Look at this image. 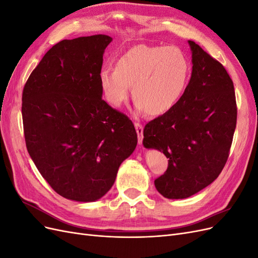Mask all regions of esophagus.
<instances>
[{
    "instance_id": "obj_1",
    "label": "esophagus",
    "mask_w": 258,
    "mask_h": 258,
    "mask_svg": "<svg viewBox=\"0 0 258 258\" xmlns=\"http://www.w3.org/2000/svg\"><path fill=\"white\" fill-rule=\"evenodd\" d=\"M135 127L139 138V144H142L143 141V124L141 122H135Z\"/></svg>"
}]
</instances>
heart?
I'll return each instance as SVG.
<instances>
[{"label":"heart","mask_w":258,"mask_h":258,"mask_svg":"<svg viewBox=\"0 0 258 258\" xmlns=\"http://www.w3.org/2000/svg\"><path fill=\"white\" fill-rule=\"evenodd\" d=\"M190 79V63L176 46L140 44L116 60L115 69L105 68L99 82L106 101L120 107L129 98L130 87L139 112L160 116L182 100Z\"/></svg>","instance_id":"b5f03b06"}]
</instances>
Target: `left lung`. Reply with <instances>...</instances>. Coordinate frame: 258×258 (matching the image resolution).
<instances>
[{"label":"left lung","instance_id":"1","mask_svg":"<svg viewBox=\"0 0 258 258\" xmlns=\"http://www.w3.org/2000/svg\"><path fill=\"white\" fill-rule=\"evenodd\" d=\"M192 72L182 100L147 122L143 144L166 155L168 169L155 179L163 197L184 199L217 178L228 159L237 123L233 83L221 62L188 41Z\"/></svg>","mask_w":258,"mask_h":258}]
</instances>
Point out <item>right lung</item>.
<instances>
[{
  "label": "right lung",
  "instance_id": "1",
  "mask_svg": "<svg viewBox=\"0 0 258 258\" xmlns=\"http://www.w3.org/2000/svg\"><path fill=\"white\" fill-rule=\"evenodd\" d=\"M111 42L98 34L57 43L23 87L27 150L51 188L70 200L104 196L138 143L129 117L102 100L99 75Z\"/></svg>",
  "mask_w": 258,
  "mask_h": 258
}]
</instances>
